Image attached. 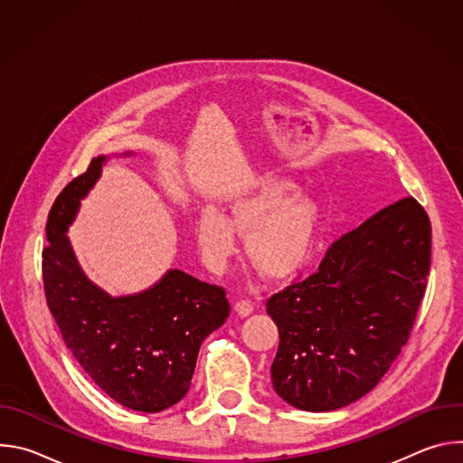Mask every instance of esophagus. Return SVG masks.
<instances>
[{
  "label": "esophagus",
  "mask_w": 463,
  "mask_h": 463,
  "mask_svg": "<svg viewBox=\"0 0 463 463\" xmlns=\"http://www.w3.org/2000/svg\"><path fill=\"white\" fill-rule=\"evenodd\" d=\"M234 307H236L238 315H241V317H247V315H250V313L254 311V304H252L250 300H247V298L238 300V302L234 304Z\"/></svg>",
  "instance_id": "34e87169"
}]
</instances>
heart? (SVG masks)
<instances>
[{
	"mask_svg": "<svg viewBox=\"0 0 463 463\" xmlns=\"http://www.w3.org/2000/svg\"><path fill=\"white\" fill-rule=\"evenodd\" d=\"M298 184L280 177L258 181L231 202V218L216 209L197 218V245L213 269H223L238 249V236H247L252 266L273 280L297 275L315 247L320 214Z\"/></svg>",
	"mask_w": 463,
	"mask_h": 463,
	"instance_id": "obj_1",
	"label": "heart"
}]
</instances>
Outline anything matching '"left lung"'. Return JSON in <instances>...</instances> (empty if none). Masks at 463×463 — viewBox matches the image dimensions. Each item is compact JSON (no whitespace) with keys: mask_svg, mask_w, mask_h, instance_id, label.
<instances>
[{"mask_svg":"<svg viewBox=\"0 0 463 463\" xmlns=\"http://www.w3.org/2000/svg\"><path fill=\"white\" fill-rule=\"evenodd\" d=\"M429 269L430 220L409 195L335 240L313 275L269 297L280 398L327 412L368 393L411 337Z\"/></svg>","mask_w":463,"mask_h":463,"instance_id":"8db88e82","label":"left lung"}]
</instances>
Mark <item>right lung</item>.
<instances>
[{
  "mask_svg": "<svg viewBox=\"0 0 463 463\" xmlns=\"http://www.w3.org/2000/svg\"><path fill=\"white\" fill-rule=\"evenodd\" d=\"M104 161L93 159L49 211V243L42 250L45 300L65 346L111 400L131 411L161 412L184 398L197 352L225 322L231 304L223 288L179 269L148 291L120 298L84 277L65 231Z\"/></svg>",
  "mask_w": 463,
  "mask_h": 463,
  "instance_id": "obj_1",
  "label": "right lung"
}]
</instances>
